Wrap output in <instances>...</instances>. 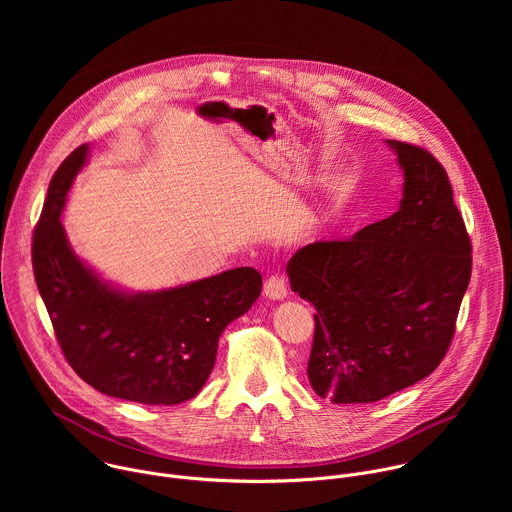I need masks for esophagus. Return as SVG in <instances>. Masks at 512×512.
I'll return each mask as SVG.
<instances>
[{
  "instance_id": "obj_1",
  "label": "esophagus",
  "mask_w": 512,
  "mask_h": 512,
  "mask_svg": "<svg viewBox=\"0 0 512 512\" xmlns=\"http://www.w3.org/2000/svg\"><path fill=\"white\" fill-rule=\"evenodd\" d=\"M263 294L269 300H283L287 296V279L283 275H269L263 285Z\"/></svg>"
}]
</instances>
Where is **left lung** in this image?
<instances>
[{
  "label": "left lung",
  "instance_id": "left-lung-1",
  "mask_svg": "<svg viewBox=\"0 0 512 512\" xmlns=\"http://www.w3.org/2000/svg\"><path fill=\"white\" fill-rule=\"evenodd\" d=\"M405 174L395 214L289 259L291 289L314 304L308 379L322 399L373 403L444 360L472 273V243L444 166L387 139Z\"/></svg>",
  "mask_w": 512,
  "mask_h": 512
}]
</instances>
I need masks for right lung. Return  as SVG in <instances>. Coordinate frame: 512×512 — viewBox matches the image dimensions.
<instances>
[{
	"instance_id": "add662e5",
	"label": "right lung",
	"mask_w": 512,
	"mask_h": 512,
	"mask_svg": "<svg viewBox=\"0 0 512 512\" xmlns=\"http://www.w3.org/2000/svg\"><path fill=\"white\" fill-rule=\"evenodd\" d=\"M89 145L54 172L32 237V267L56 340L97 391L143 405H178L202 389L223 330L259 298L263 279L237 267L156 294H123L72 253L60 212Z\"/></svg>"
}]
</instances>
